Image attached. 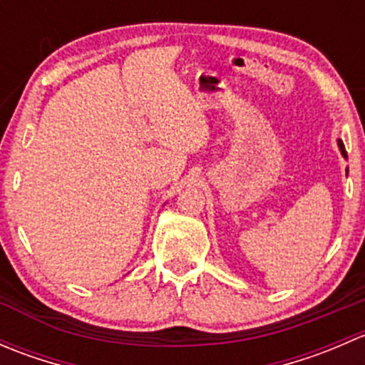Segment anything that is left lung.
I'll return each mask as SVG.
<instances>
[{
	"mask_svg": "<svg viewBox=\"0 0 365 365\" xmlns=\"http://www.w3.org/2000/svg\"><path fill=\"white\" fill-rule=\"evenodd\" d=\"M339 148H341V153L346 157V150H344V145H342V141H339Z\"/></svg>",
	"mask_w": 365,
	"mask_h": 365,
	"instance_id": "left-lung-1",
	"label": "left lung"
}]
</instances>
